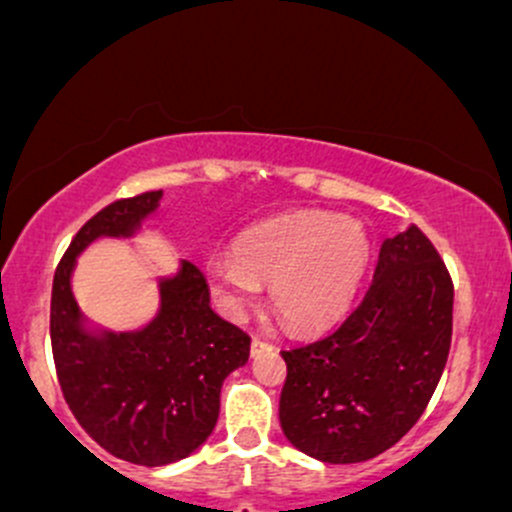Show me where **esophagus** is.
Instances as JSON below:
<instances>
[{
    "instance_id": "1",
    "label": "esophagus",
    "mask_w": 512,
    "mask_h": 512,
    "mask_svg": "<svg viewBox=\"0 0 512 512\" xmlns=\"http://www.w3.org/2000/svg\"><path fill=\"white\" fill-rule=\"evenodd\" d=\"M273 346L268 344V342H263V339H254V342H251V356H261L263 351H271Z\"/></svg>"
}]
</instances>
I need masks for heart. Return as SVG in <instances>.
Here are the masks:
<instances>
[{"instance_id": "heart-1", "label": "heart", "mask_w": 512, "mask_h": 512, "mask_svg": "<svg viewBox=\"0 0 512 512\" xmlns=\"http://www.w3.org/2000/svg\"><path fill=\"white\" fill-rule=\"evenodd\" d=\"M371 258L366 229L329 212H290L239 236L234 256H214L205 276L229 317H241L268 283L276 315L293 332L342 320Z\"/></svg>"}]
</instances>
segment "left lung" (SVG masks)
<instances>
[{
  "label": "left lung",
  "mask_w": 512,
  "mask_h": 512,
  "mask_svg": "<svg viewBox=\"0 0 512 512\" xmlns=\"http://www.w3.org/2000/svg\"><path fill=\"white\" fill-rule=\"evenodd\" d=\"M452 307V278L420 229L383 239L371 288L342 327L280 351L288 442L327 464H359L400 442L447 366Z\"/></svg>",
  "instance_id": "left-lung-1"
}]
</instances>
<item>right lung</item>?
<instances>
[{"label": "right lung", "instance_id": "right-lung-1", "mask_svg": "<svg viewBox=\"0 0 512 512\" xmlns=\"http://www.w3.org/2000/svg\"><path fill=\"white\" fill-rule=\"evenodd\" d=\"M163 190L112 202L73 239L53 278L51 344L63 398L82 430L117 459L166 466L207 442L229 373L251 339L210 307L188 261L158 276V310L144 327L112 332L82 315L73 293L78 256L100 239H131L161 207Z\"/></svg>", "mask_w": 512, "mask_h": 512}]
</instances>
